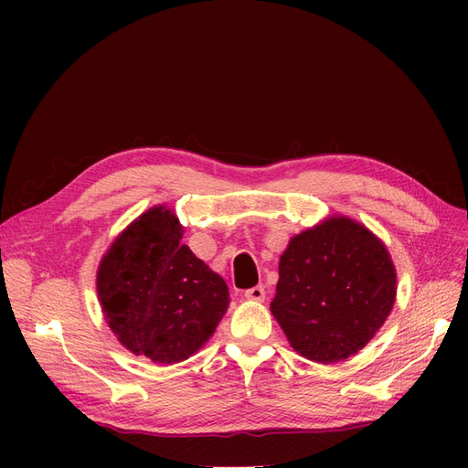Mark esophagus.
I'll return each instance as SVG.
<instances>
[{
    "mask_svg": "<svg viewBox=\"0 0 468 468\" xmlns=\"http://www.w3.org/2000/svg\"><path fill=\"white\" fill-rule=\"evenodd\" d=\"M244 296H246L248 301L261 303V301L265 299V289H263L261 285H258V287H251V289H248V291L244 292Z\"/></svg>",
    "mask_w": 468,
    "mask_h": 468,
    "instance_id": "esophagus-1",
    "label": "esophagus"
}]
</instances>
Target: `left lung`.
I'll list each match as a JSON object with an SVG mask.
<instances>
[{"label": "left lung", "instance_id": "8db88e82", "mask_svg": "<svg viewBox=\"0 0 468 468\" xmlns=\"http://www.w3.org/2000/svg\"><path fill=\"white\" fill-rule=\"evenodd\" d=\"M394 296L387 248L365 226L334 217L289 242L271 313L303 357L335 363L369 344Z\"/></svg>", "mask_w": 468, "mask_h": 468}]
</instances>
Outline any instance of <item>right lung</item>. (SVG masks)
Masks as SVG:
<instances>
[{
    "instance_id": "obj_1",
    "label": "right lung",
    "mask_w": 468,
    "mask_h": 468,
    "mask_svg": "<svg viewBox=\"0 0 468 468\" xmlns=\"http://www.w3.org/2000/svg\"><path fill=\"white\" fill-rule=\"evenodd\" d=\"M181 236L172 210L150 208L115 239L97 271L99 301L119 342L165 365L203 347L230 304L224 279Z\"/></svg>"
}]
</instances>
